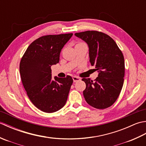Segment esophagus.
I'll use <instances>...</instances> for the list:
<instances>
[{
    "label": "esophagus",
    "instance_id": "obj_1",
    "mask_svg": "<svg viewBox=\"0 0 146 146\" xmlns=\"http://www.w3.org/2000/svg\"><path fill=\"white\" fill-rule=\"evenodd\" d=\"M73 82H78V81H80V78H79V77H78V76H73Z\"/></svg>",
    "mask_w": 146,
    "mask_h": 146
}]
</instances>
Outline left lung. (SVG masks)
<instances>
[{"label": "left lung", "mask_w": 146, "mask_h": 146, "mask_svg": "<svg viewBox=\"0 0 146 146\" xmlns=\"http://www.w3.org/2000/svg\"><path fill=\"white\" fill-rule=\"evenodd\" d=\"M75 35L88 44L90 62L98 73L94 81L82 79L86 83L83 91L85 100L98 109L109 107L119 97L123 84L125 63L122 52L114 40L105 33L87 31Z\"/></svg>", "instance_id": "left-lung-1"}]
</instances>
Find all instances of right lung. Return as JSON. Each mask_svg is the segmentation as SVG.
<instances>
[{
  "label": "right lung",
  "instance_id": "right-lung-1",
  "mask_svg": "<svg viewBox=\"0 0 146 146\" xmlns=\"http://www.w3.org/2000/svg\"><path fill=\"white\" fill-rule=\"evenodd\" d=\"M72 36H42L29 46L21 60V77L27 95L44 112H55L66 102L73 79L70 76L52 78L51 66L59 63L61 49Z\"/></svg>",
  "mask_w": 146,
  "mask_h": 146
}]
</instances>
